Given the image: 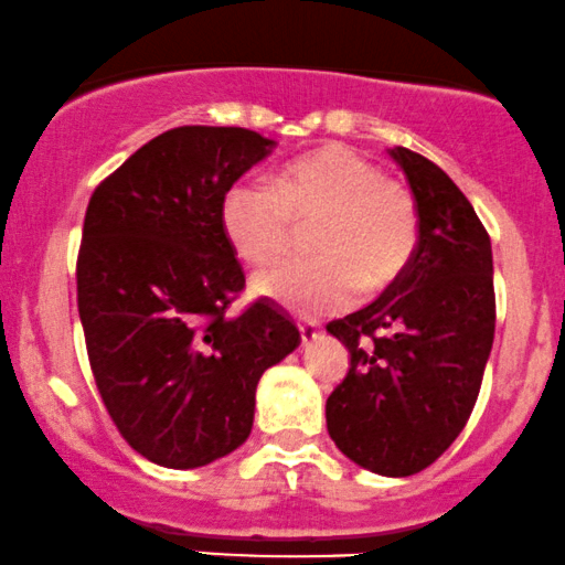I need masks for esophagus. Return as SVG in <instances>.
<instances>
[{"label":"esophagus","mask_w":565,"mask_h":565,"mask_svg":"<svg viewBox=\"0 0 565 565\" xmlns=\"http://www.w3.org/2000/svg\"><path fill=\"white\" fill-rule=\"evenodd\" d=\"M298 333H301V341L303 343H309V341H315V338L322 333V328L317 322H311V320H301V322H298Z\"/></svg>","instance_id":"1"}]
</instances>
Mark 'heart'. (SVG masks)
I'll use <instances>...</instances> for the list:
<instances>
[{
	"label": "heart",
	"mask_w": 565,
	"mask_h": 565,
	"mask_svg": "<svg viewBox=\"0 0 565 565\" xmlns=\"http://www.w3.org/2000/svg\"><path fill=\"white\" fill-rule=\"evenodd\" d=\"M311 224V258L254 277L256 294L301 315L347 307L399 280L417 248V203L399 179L343 145H324L285 163L269 182L241 179L224 192L222 227L243 262L264 267Z\"/></svg>",
	"instance_id": "obj_1"
}]
</instances>
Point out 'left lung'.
Returning a JSON list of instances; mask_svg holds the SVG:
<instances>
[{
    "label": "left lung",
    "mask_w": 565,
    "mask_h": 565,
    "mask_svg": "<svg viewBox=\"0 0 565 565\" xmlns=\"http://www.w3.org/2000/svg\"><path fill=\"white\" fill-rule=\"evenodd\" d=\"M391 156L413 188L417 248L386 294L328 324L351 367L324 415L356 466L413 476L447 452L479 399L494 341V267L489 232L452 179L420 152Z\"/></svg>",
    "instance_id": "8db88e82"
}]
</instances>
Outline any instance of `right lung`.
<instances>
[{
    "label": "right lung",
    "mask_w": 565,
    "mask_h": 565,
    "mask_svg": "<svg viewBox=\"0 0 565 565\" xmlns=\"http://www.w3.org/2000/svg\"><path fill=\"white\" fill-rule=\"evenodd\" d=\"M271 145L241 126H177L86 205L76 296L89 367L118 434L156 466L201 468L241 447L258 377L301 343L269 301L227 315L245 275L224 192Z\"/></svg>",
    "instance_id": "obj_1"
}]
</instances>
